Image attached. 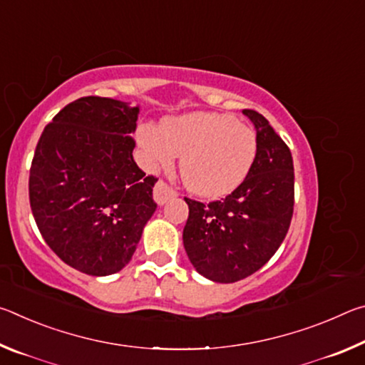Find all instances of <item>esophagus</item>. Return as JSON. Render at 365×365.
<instances>
[{"instance_id": "34e87169", "label": "esophagus", "mask_w": 365, "mask_h": 365, "mask_svg": "<svg viewBox=\"0 0 365 365\" xmlns=\"http://www.w3.org/2000/svg\"><path fill=\"white\" fill-rule=\"evenodd\" d=\"M153 196H154V201H156L159 206H163V205H165V202H168L169 200H172V197L177 196V191L172 190L165 182L159 180V182L156 183V187H154Z\"/></svg>"}]
</instances>
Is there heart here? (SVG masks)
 <instances>
[{
  "label": "heart",
  "instance_id": "b5f03b06",
  "mask_svg": "<svg viewBox=\"0 0 365 365\" xmlns=\"http://www.w3.org/2000/svg\"><path fill=\"white\" fill-rule=\"evenodd\" d=\"M138 141L150 168H168L180 159V175L190 191L222 197L237 190L255 165L257 137L233 115L190 113L140 128Z\"/></svg>",
  "mask_w": 365,
  "mask_h": 365
}]
</instances>
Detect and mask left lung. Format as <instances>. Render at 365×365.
I'll return each mask as SVG.
<instances>
[{"mask_svg": "<svg viewBox=\"0 0 365 365\" xmlns=\"http://www.w3.org/2000/svg\"><path fill=\"white\" fill-rule=\"evenodd\" d=\"M257 137V156L248 177L220 201H187L183 246L197 274L233 283L255 274L287 237L294 205L293 158L269 120L245 109Z\"/></svg>", "mask_w": 365, "mask_h": 365, "instance_id": "obj_1", "label": "left lung"}]
</instances>
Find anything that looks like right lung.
I'll use <instances>...</instances> for the list:
<instances>
[{"label":"right lung","mask_w":365,"mask_h":365,"mask_svg":"<svg viewBox=\"0 0 365 365\" xmlns=\"http://www.w3.org/2000/svg\"><path fill=\"white\" fill-rule=\"evenodd\" d=\"M140 106L86 96L54 115L36 145L30 207L41 237L71 267L106 277L130 262L156 211L133 160Z\"/></svg>","instance_id":"obj_1"}]
</instances>
